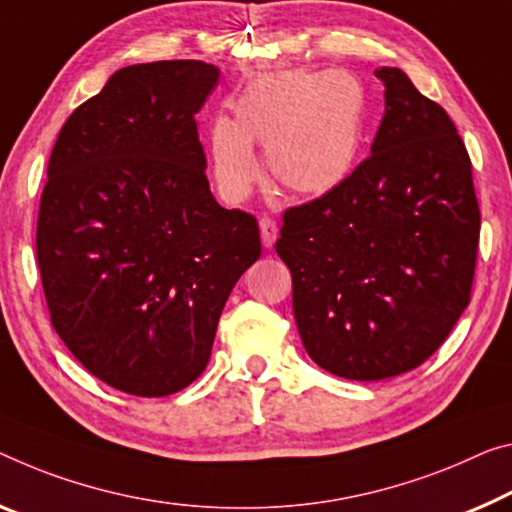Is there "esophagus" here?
Wrapping results in <instances>:
<instances>
[{
    "instance_id": "34e87169",
    "label": "esophagus",
    "mask_w": 512,
    "mask_h": 512,
    "mask_svg": "<svg viewBox=\"0 0 512 512\" xmlns=\"http://www.w3.org/2000/svg\"><path fill=\"white\" fill-rule=\"evenodd\" d=\"M258 226H261V240H263V247L265 249H272L274 242H277L279 238V229H277V222L270 217H263L261 222H258Z\"/></svg>"
}]
</instances>
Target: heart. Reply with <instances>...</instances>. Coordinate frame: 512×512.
Instances as JSON below:
<instances>
[{
  "label": "heart",
  "mask_w": 512,
  "mask_h": 512,
  "mask_svg": "<svg viewBox=\"0 0 512 512\" xmlns=\"http://www.w3.org/2000/svg\"><path fill=\"white\" fill-rule=\"evenodd\" d=\"M233 121L208 132L212 174L231 201L258 178L251 146L265 148L270 176L297 196H325L352 176L366 130V91L345 70H283L251 80L231 100Z\"/></svg>",
  "instance_id": "obj_1"
}]
</instances>
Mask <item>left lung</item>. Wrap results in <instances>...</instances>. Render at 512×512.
<instances>
[{"label":"left lung","instance_id":"left-lung-1","mask_svg":"<svg viewBox=\"0 0 512 512\" xmlns=\"http://www.w3.org/2000/svg\"><path fill=\"white\" fill-rule=\"evenodd\" d=\"M384 116L341 187L283 212L304 350L345 380L421 366L467 309L481 212L467 148L400 68H377Z\"/></svg>","mask_w":512,"mask_h":512}]
</instances>
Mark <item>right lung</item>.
Here are the masks:
<instances>
[{"mask_svg":"<svg viewBox=\"0 0 512 512\" xmlns=\"http://www.w3.org/2000/svg\"><path fill=\"white\" fill-rule=\"evenodd\" d=\"M217 80L192 59L116 70L47 164L36 256L52 327L132 396L203 373L224 304L261 256L256 219L219 206L206 178L194 116Z\"/></svg>","mask_w":512,"mask_h":512,"instance_id":"right-lung-1","label":"right lung"}]
</instances>
